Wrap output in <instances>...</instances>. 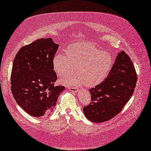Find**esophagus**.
<instances>
[{"instance_id":"esophagus-1","label":"esophagus","mask_w":151,"mask_h":151,"mask_svg":"<svg viewBox=\"0 0 151 151\" xmlns=\"http://www.w3.org/2000/svg\"><path fill=\"white\" fill-rule=\"evenodd\" d=\"M69 90L73 92H77V88L76 87H69Z\"/></svg>"}]
</instances>
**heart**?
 <instances>
[{
	"instance_id": "obj_1",
	"label": "heart",
	"mask_w": 151,
	"mask_h": 151,
	"mask_svg": "<svg viewBox=\"0 0 151 151\" xmlns=\"http://www.w3.org/2000/svg\"><path fill=\"white\" fill-rule=\"evenodd\" d=\"M66 56L60 53L54 56L52 66L56 74L64 77L60 82L66 85H85L93 87L102 83L109 75L113 59L111 55L92 44L82 42L70 44L65 49ZM76 67L78 72L71 76Z\"/></svg>"
}]
</instances>
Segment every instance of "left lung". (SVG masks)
I'll use <instances>...</instances> for the list:
<instances>
[{
    "label": "left lung",
    "instance_id": "obj_1",
    "mask_svg": "<svg viewBox=\"0 0 151 151\" xmlns=\"http://www.w3.org/2000/svg\"><path fill=\"white\" fill-rule=\"evenodd\" d=\"M137 76L130 57L119 52L106 79L89 90L91 101L83 109L85 116L95 123L112 119L120 112L133 94Z\"/></svg>",
    "mask_w": 151,
    "mask_h": 151
}]
</instances>
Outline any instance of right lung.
<instances>
[{"label": "right lung", "mask_w": 151, "mask_h": 151, "mask_svg": "<svg viewBox=\"0 0 151 151\" xmlns=\"http://www.w3.org/2000/svg\"><path fill=\"white\" fill-rule=\"evenodd\" d=\"M59 45L52 39H40L21 48L13 61L11 90L18 104L30 116L40 117L52 112L61 93L55 86L57 76L52 60Z\"/></svg>", "instance_id": "right-lung-1"}]
</instances>
